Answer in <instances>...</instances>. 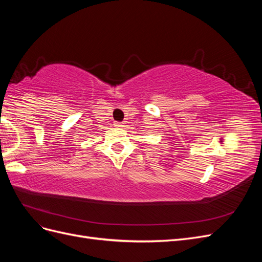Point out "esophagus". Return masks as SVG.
Listing matches in <instances>:
<instances>
[{
  "label": "esophagus",
  "mask_w": 262,
  "mask_h": 262,
  "mask_svg": "<svg viewBox=\"0 0 262 262\" xmlns=\"http://www.w3.org/2000/svg\"><path fill=\"white\" fill-rule=\"evenodd\" d=\"M115 125H116V126H119V128H121V126H123V123H122V122H116Z\"/></svg>",
  "instance_id": "esophagus-1"
}]
</instances>
